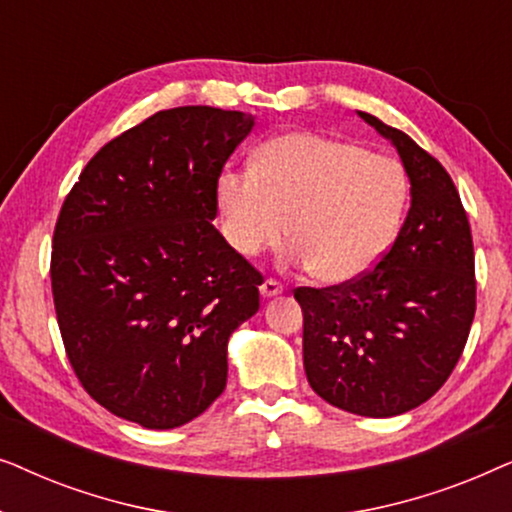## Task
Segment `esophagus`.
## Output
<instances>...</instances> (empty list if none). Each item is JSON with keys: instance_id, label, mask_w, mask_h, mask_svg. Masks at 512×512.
Wrapping results in <instances>:
<instances>
[{"instance_id": "esophagus-1", "label": "esophagus", "mask_w": 512, "mask_h": 512, "mask_svg": "<svg viewBox=\"0 0 512 512\" xmlns=\"http://www.w3.org/2000/svg\"><path fill=\"white\" fill-rule=\"evenodd\" d=\"M284 291V286L277 282V279H265L261 284V296L263 298H272V296H279V293Z\"/></svg>"}]
</instances>
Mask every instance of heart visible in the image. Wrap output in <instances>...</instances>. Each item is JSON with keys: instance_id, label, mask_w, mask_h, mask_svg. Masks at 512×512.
Instances as JSON below:
<instances>
[{"instance_id": "heart-1", "label": "heart", "mask_w": 512, "mask_h": 512, "mask_svg": "<svg viewBox=\"0 0 512 512\" xmlns=\"http://www.w3.org/2000/svg\"><path fill=\"white\" fill-rule=\"evenodd\" d=\"M405 202L408 179L394 158L300 130L265 142L251 170L216 181L223 235L237 254L254 258L289 233V261L324 284L354 282L382 261Z\"/></svg>"}]
</instances>
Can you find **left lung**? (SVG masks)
Listing matches in <instances>:
<instances>
[{"label": "left lung", "instance_id": "obj_1", "mask_svg": "<svg viewBox=\"0 0 512 512\" xmlns=\"http://www.w3.org/2000/svg\"><path fill=\"white\" fill-rule=\"evenodd\" d=\"M396 146L410 209L394 244L366 275L293 291L303 307L310 387L361 417L403 415L452 375L475 317V256L457 186L431 153L359 111Z\"/></svg>", "mask_w": 512, "mask_h": 512}]
</instances>
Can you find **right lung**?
Returning a JSON list of instances; mask_svg holds the SVG:
<instances>
[{
	"label": "right lung",
	"instance_id": "right-lung-1",
	"mask_svg": "<svg viewBox=\"0 0 512 512\" xmlns=\"http://www.w3.org/2000/svg\"><path fill=\"white\" fill-rule=\"evenodd\" d=\"M254 116L177 107L83 167L53 233L58 326L83 389L146 429L202 415L228 380V338L263 277L214 228L216 181Z\"/></svg>",
	"mask_w": 512,
	"mask_h": 512
}]
</instances>
